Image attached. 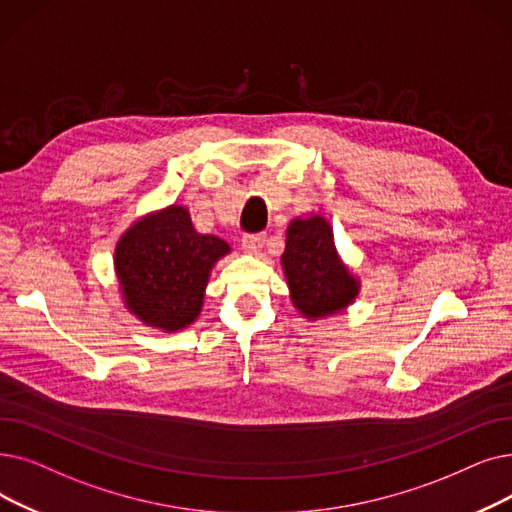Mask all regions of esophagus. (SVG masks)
Returning a JSON list of instances; mask_svg holds the SVG:
<instances>
[{
    "mask_svg": "<svg viewBox=\"0 0 512 512\" xmlns=\"http://www.w3.org/2000/svg\"><path fill=\"white\" fill-rule=\"evenodd\" d=\"M265 244V234H247L242 238V247L247 249L251 255H257Z\"/></svg>",
    "mask_w": 512,
    "mask_h": 512,
    "instance_id": "1",
    "label": "esophagus"
}]
</instances>
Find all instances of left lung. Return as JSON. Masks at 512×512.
Segmentation results:
<instances>
[{
    "label": "left lung",
    "instance_id": "obj_1",
    "mask_svg": "<svg viewBox=\"0 0 512 512\" xmlns=\"http://www.w3.org/2000/svg\"><path fill=\"white\" fill-rule=\"evenodd\" d=\"M280 263L291 301L307 322L343 314L360 295L362 282L341 259L332 226L320 213L291 219Z\"/></svg>",
    "mask_w": 512,
    "mask_h": 512
}]
</instances>
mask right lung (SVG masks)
<instances>
[{"label": "right lung", "mask_w": 512, "mask_h": 512, "mask_svg": "<svg viewBox=\"0 0 512 512\" xmlns=\"http://www.w3.org/2000/svg\"><path fill=\"white\" fill-rule=\"evenodd\" d=\"M230 253V240L198 232L184 205L142 215L115 244V276L125 309L163 332L188 328L201 316L215 263Z\"/></svg>", "instance_id": "obj_1"}]
</instances>
